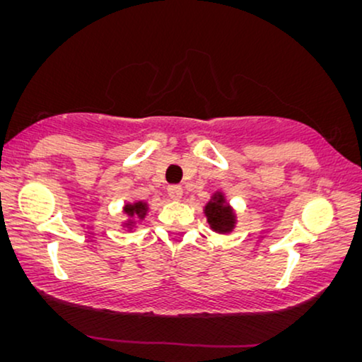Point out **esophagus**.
<instances>
[{"label": "esophagus", "instance_id": "esophagus-1", "mask_svg": "<svg viewBox=\"0 0 362 362\" xmlns=\"http://www.w3.org/2000/svg\"><path fill=\"white\" fill-rule=\"evenodd\" d=\"M168 194H170L171 199L180 201L182 197V187L181 186H170L168 187Z\"/></svg>", "mask_w": 362, "mask_h": 362}]
</instances>
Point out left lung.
Masks as SVG:
<instances>
[{
    "mask_svg": "<svg viewBox=\"0 0 362 362\" xmlns=\"http://www.w3.org/2000/svg\"><path fill=\"white\" fill-rule=\"evenodd\" d=\"M206 222L212 232L219 235H227L234 232L237 226V211L230 204L224 191H214L211 199L202 207Z\"/></svg>",
    "mask_w": 362,
    "mask_h": 362,
    "instance_id": "obj_1",
    "label": "left lung"
}]
</instances>
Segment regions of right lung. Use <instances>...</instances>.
I'll list each match as a JSON object with an SVG mask.
<instances>
[{
  "instance_id": "1",
  "label": "right lung",
  "mask_w": 362,
  "mask_h": 362,
  "mask_svg": "<svg viewBox=\"0 0 362 362\" xmlns=\"http://www.w3.org/2000/svg\"><path fill=\"white\" fill-rule=\"evenodd\" d=\"M150 211V204L146 201H133L125 202L122 207V212L125 214V221H122L123 230H136Z\"/></svg>"
}]
</instances>
